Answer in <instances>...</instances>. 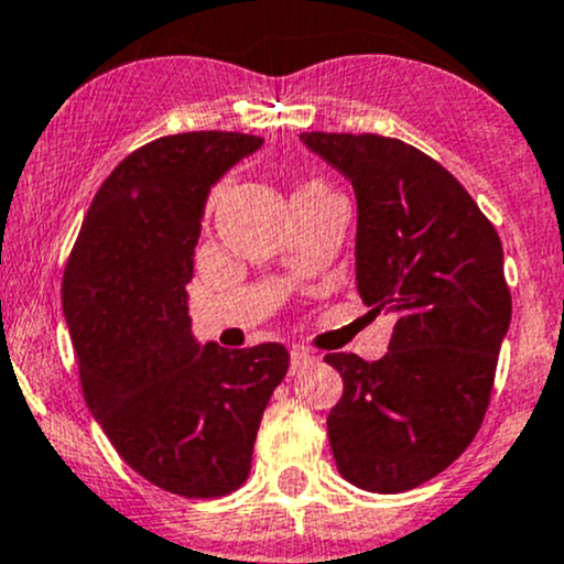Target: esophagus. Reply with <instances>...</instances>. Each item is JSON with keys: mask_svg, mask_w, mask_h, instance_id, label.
<instances>
[{"mask_svg": "<svg viewBox=\"0 0 564 564\" xmlns=\"http://www.w3.org/2000/svg\"><path fill=\"white\" fill-rule=\"evenodd\" d=\"M311 361H316V357H313V354H307L305 348H292V365H289V370L300 372L302 367L311 365Z\"/></svg>", "mask_w": 564, "mask_h": 564, "instance_id": "34e87169", "label": "esophagus"}]
</instances>
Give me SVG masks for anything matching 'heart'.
Returning a JSON list of instances; mask_svg holds the SVG:
<instances>
[{
	"label": "heart",
	"mask_w": 564,
	"mask_h": 564,
	"mask_svg": "<svg viewBox=\"0 0 564 564\" xmlns=\"http://www.w3.org/2000/svg\"><path fill=\"white\" fill-rule=\"evenodd\" d=\"M332 188L327 181H322V177H307V181H300L297 188H294V203H305V199H322V197H332ZM224 197V186H218L216 192H213L210 197V207L207 210H213V207L218 205V199Z\"/></svg>",
	"instance_id": "b5f03b06"
}]
</instances>
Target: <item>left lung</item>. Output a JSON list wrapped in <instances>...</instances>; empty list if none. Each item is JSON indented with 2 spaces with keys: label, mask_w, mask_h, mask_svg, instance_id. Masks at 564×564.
Returning a JSON list of instances; mask_svg holds the SVG:
<instances>
[{
  "label": "left lung",
  "mask_w": 564,
  "mask_h": 564,
  "mask_svg": "<svg viewBox=\"0 0 564 564\" xmlns=\"http://www.w3.org/2000/svg\"><path fill=\"white\" fill-rule=\"evenodd\" d=\"M357 194V289L394 316L378 361L327 354L343 397L327 432L346 481L397 495L470 446L511 324L502 242L443 164L381 134L302 132Z\"/></svg>",
  "instance_id": "obj_1"
}]
</instances>
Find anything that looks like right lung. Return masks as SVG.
<instances>
[{"instance_id":"right-lung-1","label":"right lung","mask_w":564,"mask_h":564,"mask_svg":"<svg viewBox=\"0 0 564 564\" xmlns=\"http://www.w3.org/2000/svg\"><path fill=\"white\" fill-rule=\"evenodd\" d=\"M259 145L253 134L183 132L132 151L99 186L64 267L86 405L134 473L192 500L240 489L289 370L281 343L199 346L188 318L207 192Z\"/></svg>"}]
</instances>
